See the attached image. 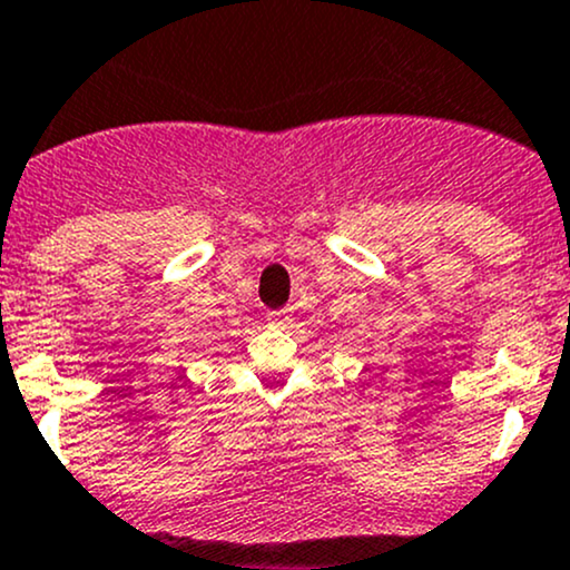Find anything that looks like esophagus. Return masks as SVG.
I'll use <instances>...</instances> for the list:
<instances>
[{
    "instance_id": "1",
    "label": "esophagus",
    "mask_w": 570,
    "mask_h": 570,
    "mask_svg": "<svg viewBox=\"0 0 570 570\" xmlns=\"http://www.w3.org/2000/svg\"><path fill=\"white\" fill-rule=\"evenodd\" d=\"M267 322H269V325H275V327H286L292 322V314H289V311H269Z\"/></svg>"
}]
</instances>
